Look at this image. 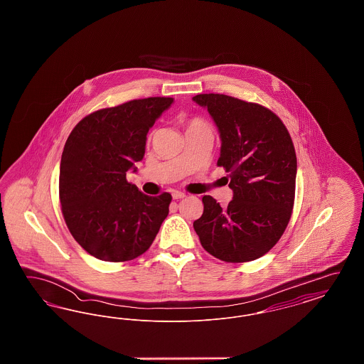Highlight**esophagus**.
<instances>
[{
  "instance_id": "esophagus-1",
  "label": "esophagus",
  "mask_w": 364,
  "mask_h": 364,
  "mask_svg": "<svg viewBox=\"0 0 364 364\" xmlns=\"http://www.w3.org/2000/svg\"><path fill=\"white\" fill-rule=\"evenodd\" d=\"M172 198L176 199V200H177V199H183V198H186V193H183V192H180V191H173V192H172Z\"/></svg>"
}]
</instances>
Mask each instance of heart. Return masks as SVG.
I'll use <instances>...</instances> for the list:
<instances>
[{
	"label": "heart",
	"instance_id": "1",
	"mask_svg": "<svg viewBox=\"0 0 364 364\" xmlns=\"http://www.w3.org/2000/svg\"><path fill=\"white\" fill-rule=\"evenodd\" d=\"M192 125H203V122H199V120H193V122H191L190 127Z\"/></svg>",
	"mask_w": 364,
	"mask_h": 364
}]
</instances>
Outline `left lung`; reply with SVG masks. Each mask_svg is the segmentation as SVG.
Listing matches in <instances>:
<instances>
[{
  "label": "left lung",
  "mask_w": 364,
  "mask_h": 364,
  "mask_svg": "<svg viewBox=\"0 0 364 364\" xmlns=\"http://www.w3.org/2000/svg\"><path fill=\"white\" fill-rule=\"evenodd\" d=\"M192 101L208 109L217 125V164L229 172L233 191L228 208L205 195L203 214L193 229L218 259H258L276 245L292 214L297 172L292 139L277 116L260 105L223 94H199Z\"/></svg>",
  "instance_id": "obj_1"
}]
</instances>
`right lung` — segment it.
I'll use <instances>...</instances> for the list:
<instances>
[{"instance_id": "1", "label": "right lung", "mask_w": 364, "mask_h": 364, "mask_svg": "<svg viewBox=\"0 0 364 364\" xmlns=\"http://www.w3.org/2000/svg\"><path fill=\"white\" fill-rule=\"evenodd\" d=\"M173 98L153 97L91 113L70 132L60 164V202L73 239L105 262L150 248L168 217L171 193L149 196L127 181L138 171L147 132Z\"/></svg>"}]
</instances>
